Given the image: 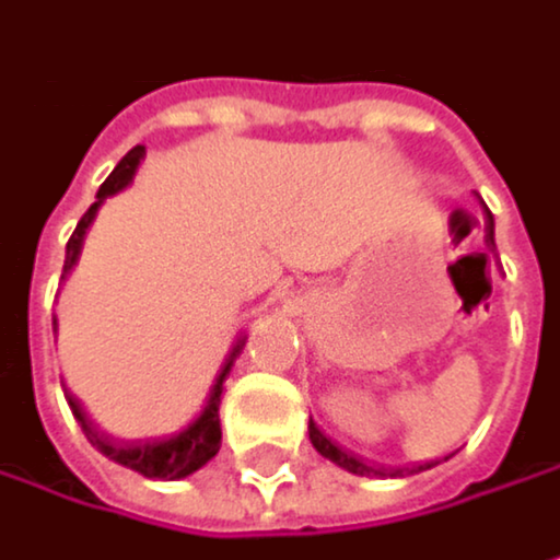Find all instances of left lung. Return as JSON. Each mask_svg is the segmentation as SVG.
<instances>
[{"label":"left lung","instance_id":"left-lung-1","mask_svg":"<svg viewBox=\"0 0 560 560\" xmlns=\"http://www.w3.org/2000/svg\"><path fill=\"white\" fill-rule=\"evenodd\" d=\"M485 242L488 245H494V219L488 215V222H485ZM308 438H312V445H315V452L322 455V458H328V462H335L338 468H345V471H351V475H362V478H398L401 475V468H385V465H369V462H362V458H354V455H348V452H341L331 438H325L322 434V428L315 424V421H308ZM434 465V462H431ZM431 465H418V468H411L408 475H415V471H428Z\"/></svg>","mask_w":560,"mask_h":560}]
</instances>
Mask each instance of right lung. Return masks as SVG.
<instances>
[{
    "mask_svg": "<svg viewBox=\"0 0 560 560\" xmlns=\"http://www.w3.org/2000/svg\"><path fill=\"white\" fill-rule=\"evenodd\" d=\"M142 159H145V145H136L122 162H118V165L112 168V175L102 182V188H98V195H95V206L82 215V222L75 225V232H72V238H69V245H66V268H62L66 275L75 268V261H79V255H82L85 232H89V225L95 222L102 202H105L108 195H118V191H122V188L136 178V168H139ZM245 341H248V335H238V338L232 341V348H229V354H225V362H222V369H219V375H215V382H212V388H209V395H206L202 411H198L182 431H175V434H168V438H155V442H115V438H108L105 431L95 428V421L85 415V408H82L75 398H69V408H72V415H75V421L82 424V431H85V438H89V445L98 448V452H102L105 458H112L115 465H126V468H132V471H139V475H145V478H162V481L188 478V475H195L198 468H206V465L219 455V448H222L219 405H222L225 378H229V372H232V365H235V358L242 354Z\"/></svg>",
    "mask_w": 560,
    "mask_h": 560,
    "instance_id": "1",
    "label": "right lung"
}]
</instances>
